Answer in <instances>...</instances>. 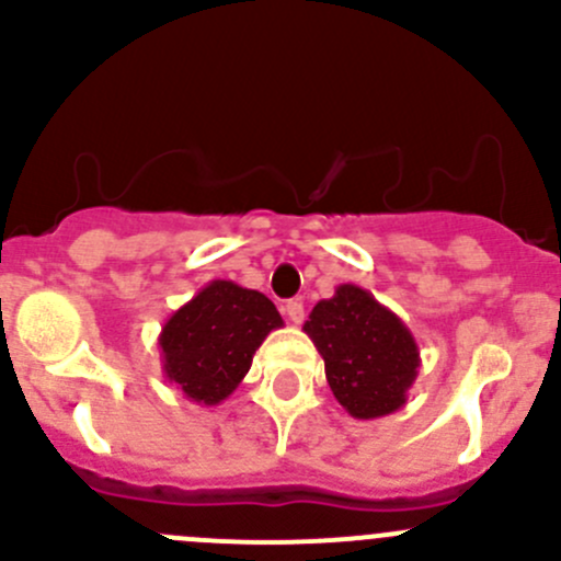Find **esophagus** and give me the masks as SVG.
Returning <instances> with one entry per match:
<instances>
[{"label":"esophagus","mask_w":561,"mask_h":561,"mask_svg":"<svg viewBox=\"0 0 561 561\" xmlns=\"http://www.w3.org/2000/svg\"><path fill=\"white\" fill-rule=\"evenodd\" d=\"M285 314H287V320L293 322V325H301L304 322V304L301 301H287L285 304Z\"/></svg>","instance_id":"1"}]
</instances>
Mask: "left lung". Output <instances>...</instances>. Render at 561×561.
Segmentation results:
<instances>
[{
	"label": "left lung",
	"instance_id": "8db88e82",
	"mask_svg": "<svg viewBox=\"0 0 561 561\" xmlns=\"http://www.w3.org/2000/svg\"><path fill=\"white\" fill-rule=\"evenodd\" d=\"M339 404L358 421H375L407 404L421 366L415 336L399 314L358 285H339L304 322Z\"/></svg>",
	"mask_w": 561,
	"mask_h": 561
}]
</instances>
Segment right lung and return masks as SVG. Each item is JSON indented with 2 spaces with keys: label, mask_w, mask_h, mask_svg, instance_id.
<instances>
[{
  "label": "right lung",
  "mask_w": 561,
  "mask_h": 561,
  "mask_svg": "<svg viewBox=\"0 0 561 561\" xmlns=\"http://www.w3.org/2000/svg\"><path fill=\"white\" fill-rule=\"evenodd\" d=\"M282 325L263 293L214 279L162 325V371L195 404H222L247 377L265 336Z\"/></svg>",
  "instance_id": "obj_1"
}]
</instances>
